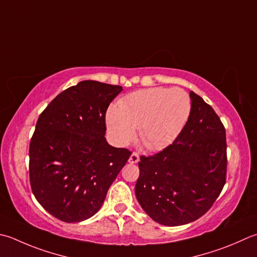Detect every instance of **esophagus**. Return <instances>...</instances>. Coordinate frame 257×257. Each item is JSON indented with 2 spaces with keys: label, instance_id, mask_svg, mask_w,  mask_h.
<instances>
[{
  "label": "esophagus",
  "instance_id": "34e87169",
  "mask_svg": "<svg viewBox=\"0 0 257 257\" xmlns=\"http://www.w3.org/2000/svg\"><path fill=\"white\" fill-rule=\"evenodd\" d=\"M128 162L130 164H137L139 162V155L137 153H133L132 156H130V157H129Z\"/></svg>",
  "mask_w": 257,
  "mask_h": 257
}]
</instances>
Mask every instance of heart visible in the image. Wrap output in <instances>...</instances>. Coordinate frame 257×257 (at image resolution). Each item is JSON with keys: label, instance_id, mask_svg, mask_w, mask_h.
<instances>
[{"label": "heart", "instance_id": "1", "mask_svg": "<svg viewBox=\"0 0 257 257\" xmlns=\"http://www.w3.org/2000/svg\"><path fill=\"white\" fill-rule=\"evenodd\" d=\"M192 110L189 94L180 88H150L130 93L107 113L113 142L125 145L139 129L140 140L149 150L167 147L185 127Z\"/></svg>", "mask_w": 257, "mask_h": 257}]
</instances>
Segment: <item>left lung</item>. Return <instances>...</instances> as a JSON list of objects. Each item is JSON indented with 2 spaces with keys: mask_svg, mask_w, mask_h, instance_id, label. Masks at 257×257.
Wrapping results in <instances>:
<instances>
[{
  "mask_svg": "<svg viewBox=\"0 0 257 257\" xmlns=\"http://www.w3.org/2000/svg\"><path fill=\"white\" fill-rule=\"evenodd\" d=\"M192 110L172 145L142 156L136 197L155 222L192 223L207 212L226 183L227 154L224 124L214 109L190 91Z\"/></svg>",
  "mask_w": 257,
  "mask_h": 257,
  "instance_id": "left-lung-1",
  "label": "left lung"
}]
</instances>
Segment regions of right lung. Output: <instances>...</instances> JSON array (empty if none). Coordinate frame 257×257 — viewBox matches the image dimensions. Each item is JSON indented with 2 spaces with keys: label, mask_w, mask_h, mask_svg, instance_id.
I'll return each mask as SVG.
<instances>
[{
  "label": "right lung",
  "mask_w": 257,
  "mask_h": 257,
  "mask_svg": "<svg viewBox=\"0 0 257 257\" xmlns=\"http://www.w3.org/2000/svg\"><path fill=\"white\" fill-rule=\"evenodd\" d=\"M120 85L85 80L64 90L40 114L30 143L32 193L42 207L65 223L88 219L132 152L105 140V112Z\"/></svg>",
  "instance_id": "add662e5"
}]
</instances>
